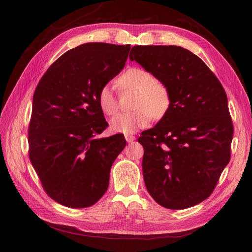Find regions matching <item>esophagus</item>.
Here are the masks:
<instances>
[{"instance_id":"esophagus-1","label":"esophagus","mask_w":252,"mask_h":252,"mask_svg":"<svg viewBox=\"0 0 252 252\" xmlns=\"http://www.w3.org/2000/svg\"><path fill=\"white\" fill-rule=\"evenodd\" d=\"M126 140L127 143H131V142H133V141L135 140V136L132 135V134H126Z\"/></svg>"}]
</instances>
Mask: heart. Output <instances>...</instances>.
<instances>
[{"instance_id":"obj_1","label":"heart","mask_w":252,"mask_h":252,"mask_svg":"<svg viewBox=\"0 0 252 252\" xmlns=\"http://www.w3.org/2000/svg\"><path fill=\"white\" fill-rule=\"evenodd\" d=\"M121 91L135 92L133 108L127 114H119L111 120V130L115 133H133L146 127L152 120L161 119L170 109L171 93L168 87L157 81L156 77L145 69L133 67L117 79ZM98 105L107 116H114L119 109L117 96L109 85L101 88L98 93Z\"/></svg>"}]
</instances>
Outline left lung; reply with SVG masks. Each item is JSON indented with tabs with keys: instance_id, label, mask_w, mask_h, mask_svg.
Segmentation results:
<instances>
[{
	"instance_id": "left-lung-1",
	"label": "left lung",
	"mask_w": 252,
	"mask_h": 252,
	"mask_svg": "<svg viewBox=\"0 0 252 252\" xmlns=\"http://www.w3.org/2000/svg\"><path fill=\"white\" fill-rule=\"evenodd\" d=\"M130 60L171 93L170 109L138 142L146 189L160 206L182 210L210 196L231 159L234 133L221 82L194 53L175 45H136Z\"/></svg>"
}]
</instances>
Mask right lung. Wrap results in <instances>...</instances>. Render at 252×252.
Here are the masks:
<instances>
[{"label": "right lung", "instance_id": "obj_1", "mask_svg": "<svg viewBox=\"0 0 252 252\" xmlns=\"http://www.w3.org/2000/svg\"><path fill=\"white\" fill-rule=\"evenodd\" d=\"M130 44L85 43L67 51L36 85L28 129L29 158L53 200L79 209L97 202L123 148V134L106 130L98 105L101 88L126 65Z\"/></svg>", "mask_w": 252, "mask_h": 252}]
</instances>
